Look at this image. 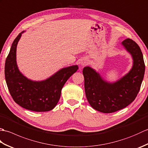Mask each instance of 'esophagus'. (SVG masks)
<instances>
[{
	"mask_svg": "<svg viewBox=\"0 0 148 148\" xmlns=\"http://www.w3.org/2000/svg\"><path fill=\"white\" fill-rule=\"evenodd\" d=\"M88 64V62L86 61H83L81 62V65H82L83 66H84V65H86Z\"/></svg>",
	"mask_w": 148,
	"mask_h": 148,
	"instance_id": "esophagus-1",
	"label": "esophagus"
}]
</instances>
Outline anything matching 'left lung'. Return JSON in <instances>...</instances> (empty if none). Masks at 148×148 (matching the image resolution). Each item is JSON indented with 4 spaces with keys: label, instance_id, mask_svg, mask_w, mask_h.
Segmentation results:
<instances>
[{
    "label": "left lung",
    "instance_id": "obj_1",
    "mask_svg": "<svg viewBox=\"0 0 148 148\" xmlns=\"http://www.w3.org/2000/svg\"><path fill=\"white\" fill-rule=\"evenodd\" d=\"M121 44L132 55L133 66L120 79L109 83L92 68L85 67L83 71L88 101L93 109L103 113L119 111L132 102L144 78L145 64L140 47L130 39L124 40Z\"/></svg>",
    "mask_w": 148,
    "mask_h": 148
}]
</instances>
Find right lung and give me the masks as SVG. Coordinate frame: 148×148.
<instances>
[{"instance_id": "add662e5", "label": "right lung", "mask_w": 148, "mask_h": 148, "mask_svg": "<svg viewBox=\"0 0 148 148\" xmlns=\"http://www.w3.org/2000/svg\"><path fill=\"white\" fill-rule=\"evenodd\" d=\"M24 31L18 34L11 47L5 63V78L14 101L30 111H51L57 104L66 81L78 69L77 65L63 68L48 79L34 81L24 76L16 64V47Z\"/></svg>"}]
</instances>
